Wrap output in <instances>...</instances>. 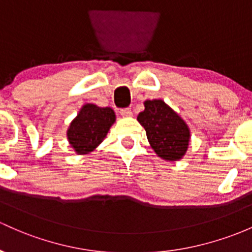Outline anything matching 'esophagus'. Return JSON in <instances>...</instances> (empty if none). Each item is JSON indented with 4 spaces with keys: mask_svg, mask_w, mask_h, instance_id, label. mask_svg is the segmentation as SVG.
Segmentation results:
<instances>
[{
    "mask_svg": "<svg viewBox=\"0 0 252 252\" xmlns=\"http://www.w3.org/2000/svg\"><path fill=\"white\" fill-rule=\"evenodd\" d=\"M120 114L123 116H131L132 115L131 108H123V109H120Z\"/></svg>",
    "mask_w": 252,
    "mask_h": 252,
    "instance_id": "esophagus-1",
    "label": "esophagus"
}]
</instances>
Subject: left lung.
I'll return each mask as SVG.
<instances>
[{"label":"left lung","instance_id":"8db88e82","mask_svg":"<svg viewBox=\"0 0 252 252\" xmlns=\"http://www.w3.org/2000/svg\"><path fill=\"white\" fill-rule=\"evenodd\" d=\"M137 120L147 131L151 148L159 158L177 161L188 150L190 131L183 119L161 99L147 101Z\"/></svg>","mask_w":252,"mask_h":252}]
</instances>
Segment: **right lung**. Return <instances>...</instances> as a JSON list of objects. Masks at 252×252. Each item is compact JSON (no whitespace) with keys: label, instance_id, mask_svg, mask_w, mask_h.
<instances>
[{"label":"right lung","instance_id":"right-lung-1","mask_svg":"<svg viewBox=\"0 0 252 252\" xmlns=\"http://www.w3.org/2000/svg\"><path fill=\"white\" fill-rule=\"evenodd\" d=\"M114 121L115 114L112 108L85 104L67 132L72 148L78 154L93 151L104 139Z\"/></svg>","mask_w":252,"mask_h":252}]
</instances>
